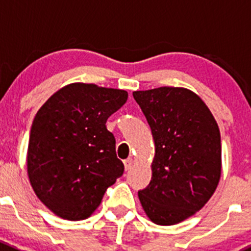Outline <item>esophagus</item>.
<instances>
[{"instance_id":"1","label":"esophagus","mask_w":251,"mask_h":251,"mask_svg":"<svg viewBox=\"0 0 251 251\" xmlns=\"http://www.w3.org/2000/svg\"><path fill=\"white\" fill-rule=\"evenodd\" d=\"M124 166H125V170L128 171L131 170V169L133 168V160L131 158L126 159V160H124Z\"/></svg>"}]
</instances>
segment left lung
Returning <instances> with one entry per match:
<instances>
[{
    "label": "left lung",
    "instance_id": "left-lung-1",
    "mask_svg": "<svg viewBox=\"0 0 251 251\" xmlns=\"http://www.w3.org/2000/svg\"><path fill=\"white\" fill-rule=\"evenodd\" d=\"M153 135L151 183L138 192L147 217L171 226L209 201L221 178L219 125L204 100L184 87L135 91Z\"/></svg>",
    "mask_w": 251,
    "mask_h": 251
}]
</instances>
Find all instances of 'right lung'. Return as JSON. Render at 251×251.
I'll return each mask as SVG.
<instances>
[{"mask_svg": "<svg viewBox=\"0 0 251 251\" xmlns=\"http://www.w3.org/2000/svg\"><path fill=\"white\" fill-rule=\"evenodd\" d=\"M126 100L124 90L73 82L53 93L35 115L27 177L37 198L57 216L88 219L124 174L105 123Z\"/></svg>", "mask_w": 251, "mask_h": 251, "instance_id": "obj_1", "label": "right lung"}]
</instances>
